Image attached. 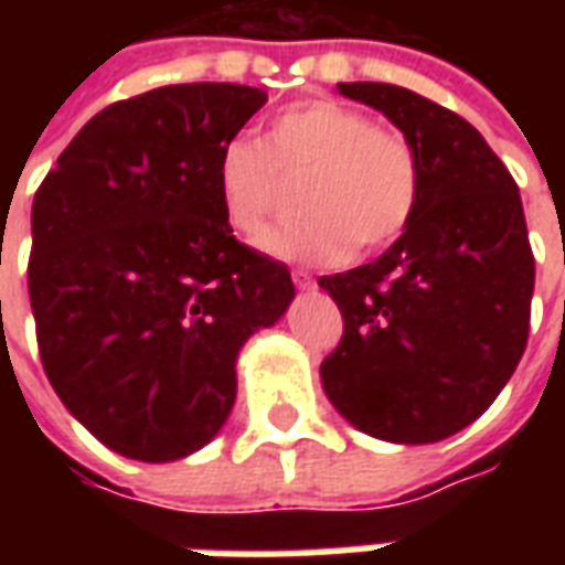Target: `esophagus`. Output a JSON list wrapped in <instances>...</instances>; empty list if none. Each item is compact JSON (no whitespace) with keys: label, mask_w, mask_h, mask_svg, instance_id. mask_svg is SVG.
Instances as JSON below:
<instances>
[{"label":"esophagus","mask_w":565,"mask_h":565,"mask_svg":"<svg viewBox=\"0 0 565 565\" xmlns=\"http://www.w3.org/2000/svg\"><path fill=\"white\" fill-rule=\"evenodd\" d=\"M294 284L299 287V290H315V287H318V284H315V278H311V275L302 269H294Z\"/></svg>","instance_id":"34e87169"}]
</instances>
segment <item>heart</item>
<instances>
[{
  "mask_svg": "<svg viewBox=\"0 0 565 565\" xmlns=\"http://www.w3.org/2000/svg\"><path fill=\"white\" fill-rule=\"evenodd\" d=\"M299 223L263 235L269 257L335 266L379 254L415 223L424 199V160L399 129L375 127L354 105L302 99L281 108L263 145L230 139L214 160L223 221L254 238L281 196V178H299Z\"/></svg>",
  "mask_w": 565,
  "mask_h": 565,
  "instance_id": "1",
  "label": "heart"
}]
</instances>
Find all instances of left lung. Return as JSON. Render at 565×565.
I'll use <instances>...</instances> for the list:
<instances>
[{
  "mask_svg": "<svg viewBox=\"0 0 565 565\" xmlns=\"http://www.w3.org/2000/svg\"><path fill=\"white\" fill-rule=\"evenodd\" d=\"M339 93L415 141L424 199L379 259L318 281L344 320L320 381L360 433L441 441L484 415L526 348L535 259L521 193L484 136L433 99L375 81Z\"/></svg>",
  "mask_w": 565,
  "mask_h": 565,
  "instance_id": "left-lung-1",
  "label": "left lung"
}]
</instances>
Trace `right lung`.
Segmentation results:
<instances>
[{
    "instance_id": "add662e5",
    "label": "right lung",
    "mask_w": 565,
    "mask_h": 565,
    "mask_svg": "<svg viewBox=\"0 0 565 565\" xmlns=\"http://www.w3.org/2000/svg\"><path fill=\"white\" fill-rule=\"evenodd\" d=\"M266 105L245 84H172L87 120L32 202L39 354L72 415L129 460L205 448L242 344L278 323L284 263L235 242L217 150Z\"/></svg>"
}]
</instances>
